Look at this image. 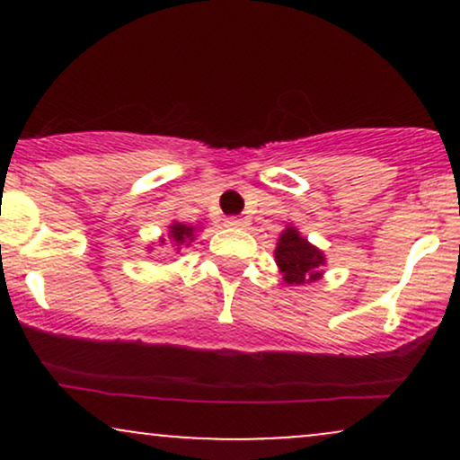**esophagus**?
<instances>
[{"label": "esophagus", "instance_id": "34e87169", "mask_svg": "<svg viewBox=\"0 0 460 460\" xmlns=\"http://www.w3.org/2000/svg\"><path fill=\"white\" fill-rule=\"evenodd\" d=\"M226 226H234V229H237V226H244V220L237 218V216H229V218L225 220Z\"/></svg>", "mask_w": 460, "mask_h": 460}]
</instances>
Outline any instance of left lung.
Listing matches in <instances>:
<instances>
[{
	"mask_svg": "<svg viewBox=\"0 0 460 460\" xmlns=\"http://www.w3.org/2000/svg\"><path fill=\"white\" fill-rule=\"evenodd\" d=\"M279 268L283 272V281L289 285H303L305 281H315L320 279V266H324V257L315 246H311L305 237L298 235L294 226L283 231L279 237L277 251Z\"/></svg>",
	"mask_w": 460,
	"mask_h": 460,
	"instance_id": "1",
	"label": "left lung"
}]
</instances>
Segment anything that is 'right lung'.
<instances>
[{
	"mask_svg": "<svg viewBox=\"0 0 460 460\" xmlns=\"http://www.w3.org/2000/svg\"><path fill=\"white\" fill-rule=\"evenodd\" d=\"M192 234H194L192 226L179 225V223L171 226V237H172V242H175L177 246L183 244V242H186V240H192ZM162 242H164V240H162Z\"/></svg>",
	"mask_w": 460,
	"mask_h": 460,
	"instance_id": "right-lung-1",
	"label": "right lung"
}]
</instances>
